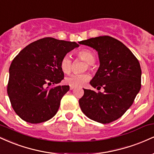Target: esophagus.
Instances as JSON below:
<instances>
[{
  "label": "esophagus",
  "instance_id": "obj_1",
  "mask_svg": "<svg viewBox=\"0 0 154 154\" xmlns=\"http://www.w3.org/2000/svg\"><path fill=\"white\" fill-rule=\"evenodd\" d=\"M74 88H75V87H72V86H70V90H71V91H72Z\"/></svg>",
  "mask_w": 154,
  "mask_h": 154
}]
</instances>
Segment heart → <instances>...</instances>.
<instances>
[{"label":"heart","instance_id":"heart-1","mask_svg":"<svg viewBox=\"0 0 154 154\" xmlns=\"http://www.w3.org/2000/svg\"><path fill=\"white\" fill-rule=\"evenodd\" d=\"M77 57L82 59L88 64V68L91 69V64L94 63L95 56L91 50L82 49L77 53ZM61 69L65 74L70 73L72 69V61L69 56L66 55L61 59L60 63ZM90 79V75L88 74H75L66 77L65 82L72 87H80Z\"/></svg>","mask_w":154,"mask_h":154}]
</instances>
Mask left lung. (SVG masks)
Returning a JSON list of instances; mask_svg holds the SVG:
<instances>
[{
    "instance_id": "1",
    "label": "left lung",
    "mask_w": 154,
    "mask_h": 154,
    "mask_svg": "<svg viewBox=\"0 0 154 154\" xmlns=\"http://www.w3.org/2000/svg\"><path fill=\"white\" fill-rule=\"evenodd\" d=\"M98 51L100 66L90 82L103 93L84 90L79 100L81 110L89 119L108 124L121 117L132 106L141 88L138 60L119 40L100 36L79 43Z\"/></svg>"
}]
</instances>
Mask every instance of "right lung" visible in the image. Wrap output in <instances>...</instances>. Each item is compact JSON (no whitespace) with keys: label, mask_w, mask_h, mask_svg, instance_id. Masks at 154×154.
<instances>
[{"label":"right lung","mask_w":154,"mask_h":154,"mask_svg":"<svg viewBox=\"0 0 154 154\" xmlns=\"http://www.w3.org/2000/svg\"><path fill=\"white\" fill-rule=\"evenodd\" d=\"M77 47L75 42L45 38L26 45L14 59L7 93L12 108L21 119L38 124L57 113L69 86H48L59 84L63 79L61 59Z\"/></svg>","instance_id":"right-lung-1"}]
</instances>
